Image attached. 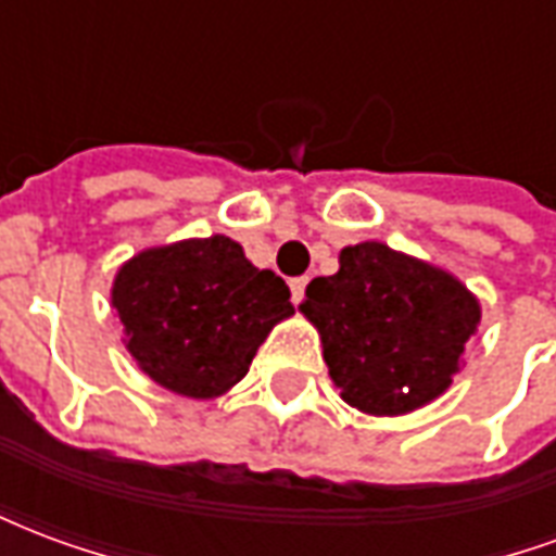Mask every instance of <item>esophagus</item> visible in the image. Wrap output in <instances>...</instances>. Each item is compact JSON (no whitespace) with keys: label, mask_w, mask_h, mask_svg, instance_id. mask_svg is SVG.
<instances>
[{"label":"esophagus","mask_w":556,"mask_h":556,"mask_svg":"<svg viewBox=\"0 0 556 556\" xmlns=\"http://www.w3.org/2000/svg\"><path fill=\"white\" fill-rule=\"evenodd\" d=\"M303 291H306V277L291 279V301L301 303L303 301Z\"/></svg>","instance_id":"1"}]
</instances>
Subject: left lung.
I'll list each match as a JSON object with an SVG mask.
<instances>
[{"label": "left lung", "mask_w": 556, "mask_h": 556, "mask_svg": "<svg viewBox=\"0 0 556 556\" xmlns=\"http://www.w3.org/2000/svg\"><path fill=\"white\" fill-rule=\"evenodd\" d=\"M321 337L339 396L372 417H402L443 396L465 366L482 306L450 270L363 241L315 277L298 306Z\"/></svg>", "instance_id": "obj_1"}]
</instances>
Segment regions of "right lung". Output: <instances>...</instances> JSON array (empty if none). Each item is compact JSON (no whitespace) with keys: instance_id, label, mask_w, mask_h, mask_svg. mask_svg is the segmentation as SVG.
Returning a JSON list of instances; mask_svg holds the SVG:
<instances>
[{"instance_id":"1","label":"right lung","mask_w":556,"mask_h":556,"mask_svg":"<svg viewBox=\"0 0 556 556\" xmlns=\"http://www.w3.org/2000/svg\"><path fill=\"white\" fill-rule=\"evenodd\" d=\"M289 298V286L226 235L148 247L118 267L110 291L130 357L187 399L229 393L267 333L294 315Z\"/></svg>"}]
</instances>
